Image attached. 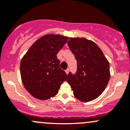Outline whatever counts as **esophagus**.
Returning <instances> with one entry per match:
<instances>
[{
  "label": "esophagus",
  "mask_w": 130,
  "mask_h": 130,
  "mask_svg": "<svg viewBox=\"0 0 130 130\" xmlns=\"http://www.w3.org/2000/svg\"><path fill=\"white\" fill-rule=\"evenodd\" d=\"M69 72H70V70L68 69H67L66 70H65V72H66V73L67 74H68V73H69Z\"/></svg>",
  "instance_id": "esophagus-1"
}]
</instances>
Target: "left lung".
<instances>
[{
  "label": "left lung",
  "mask_w": 130,
  "mask_h": 130,
  "mask_svg": "<svg viewBox=\"0 0 130 130\" xmlns=\"http://www.w3.org/2000/svg\"><path fill=\"white\" fill-rule=\"evenodd\" d=\"M68 45L77 61L76 73L68 74L67 82L79 100H95L104 91L110 80L109 62L99 47L85 38H69Z\"/></svg>",
  "instance_id": "1"
}]
</instances>
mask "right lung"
Instances as JSON below:
<instances>
[{"instance_id":"1","label":"right lung","mask_w":130,"mask_h":130,"mask_svg":"<svg viewBox=\"0 0 130 130\" xmlns=\"http://www.w3.org/2000/svg\"><path fill=\"white\" fill-rule=\"evenodd\" d=\"M68 39L60 35H44L31 46L22 59V82L34 97L43 100L54 96L66 81L67 75L60 67L57 54Z\"/></svg>"}]
</instances>
